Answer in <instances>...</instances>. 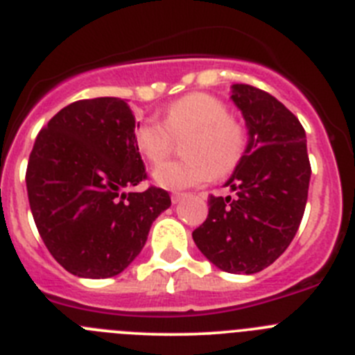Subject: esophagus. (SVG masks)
<instances>
[{
	"instance_id": "obj_1",
	"label": "esophagus",
	"mask_w": 355,
	"mask_h": 355,
	"mask_svg": "<svg viewBox=\"0 0 355 355\" xmlns=\"http://www.w3.org/2000/svg\"><path fill=\"white\" fill-rule=\"evenodd\" d=\"M182 198H185L184 193H173V194H171V201H173V205H177L178 201H182Z\"/></svg>"
}]
</instances>
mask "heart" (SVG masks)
Returning <instances> with one entry per match:
<instances>
[{
  "mask_svg": "<svg viewBox=\"0 0 355 355\" xmlns=\"http://www.w3.org/2000/svg\"><path fill=\"white\" fill-rule=\"evenodd\" d=\"M185 159L157 168L155 184L170 191L198 187L237 170L249 145V130L230 114L225 101L209 94H189L171 102L164 120L146 118L134 129V141L150 164H161L175 145L183 139Z\"/></svg>",
  "mask_w": 355,
  "mask_h": 355,
  "instance_id": "obj_1",
  "label": "heart"
}]
</instances>
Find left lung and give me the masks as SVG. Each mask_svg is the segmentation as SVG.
<instances>
[{"label": "left lung", "mask_w": 355, "mask_h": 355, "mask_svg": "<svg viewBox=\"0 0 355 355\" xmlns=\"http://www.w3.org/2000/svg\"><path fill=\"white\" fill-rule=\"evenodd\" d=\"M245 118L249 145L226 185L235 196H209V216L193 232L198 249L216 267L254 274L285 253L308 200L306 132L277 98L251 85H233Z\"/></svg>", "instance_id": "8db88e82"}]
</instances>
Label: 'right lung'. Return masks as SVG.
Here are the masks:
<instances>
[{
    "label": "right lung",
    "instance_id": "right-lung-1",
    "mask_svg": "<svg viewBox=\"0 0 355 355\" xmlns=\"http://www.w3.org/2000/svg\"><path fill=\"white\" fill-rule=\"evenodd\" d=\"M136 120L116 97L76 101L38 132L26 170L35 225L53 258L79 277H111L138 257L168 191L146 180Z\"/></svg>",
    "mask_w": 355,
    "mask_h": 355
}]
</instances>
